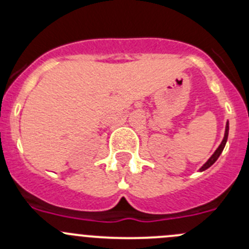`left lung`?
<instances>
[{
    "instance_id": "1",
    "label": "left lung",
    "mask_w": 249,
    "mask_h": 249,
    "mask_svg": "<svg viewBox=\"0 0 249 249\" xmlns=\"http://www.w3.org/2000/svg\"><path fill=\"white\" fill-rule=\"evenodd\" d=\"M228 135H229V123H227V126H225V134H224V139H223L222 143H220V145H219V147L217 148V150H215V152L213 153V155H212V157H211L210 159L207 160V162H206V164L203 165V166L201 167V169H200V171H205V170H207L208 167H211V166H212L213 164H214L215 161H217V159H218V158H219V155L222 154L223 149H224L225 144H227V141H228Z\"/></svg>"
}]
</instances>
